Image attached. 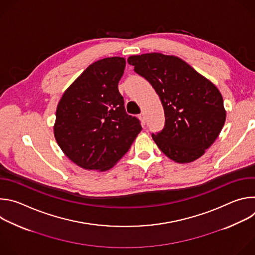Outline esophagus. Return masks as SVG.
I'll return each instance as SVG.
<instances>
[{
	"instance_id": "1",
	"label": "esophagus",
	"mask_w": 255,
	"mask_h": 255,
	"mask_svg": "<svg viewBox=\"0 0 255 255\" xmlns=\"http://www.w3.org/2000/svg\"><path fill=\"white\" fill-rule=\"evenodd\" d=\"M138 117H139V119H140V121H141L142 125H145V117H144V114H143V113H141Z\"/></svg>"
}]
</instances>
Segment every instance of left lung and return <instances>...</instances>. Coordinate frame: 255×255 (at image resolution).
<instances>
[{
    "instance_id": "1",
    "label": "left lung",
    "mask_w": 255,
    "mask_h": 255,
    "mask_svg": "<svg viewBox=\"0 0 255 255\" xmlns=\"http://www.w3.org/2000/svg\"><path fill=\"white\" fill-rule=\"evenodd\" d=\"M161 101L165 124L152 134L158 148L177 163L200 158L219 136L226 111L219 90L183 59L152 52L128 57Z\"/></svg>"
}]
</instances>
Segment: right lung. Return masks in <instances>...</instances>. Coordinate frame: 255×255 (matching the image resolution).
Segmentation results:
<instances>
[{"label": "right lung", "mask_w": 255, "mask_h": 255, "mask_svg": "<svg viewBox=\"0 0 255 255\" xmlns=\"http://www.w3.org/2000/svg\"><path fill=\"white\" fill-rule=\"evenodd\" d=\"M125 65V58L119 56L92 63L57 105L55 140L63 153L82 168L110 169L142 130L139 120L126 113L118 90Z\"/></svg>", "instance_id": "add662e5"}]
</instances>
